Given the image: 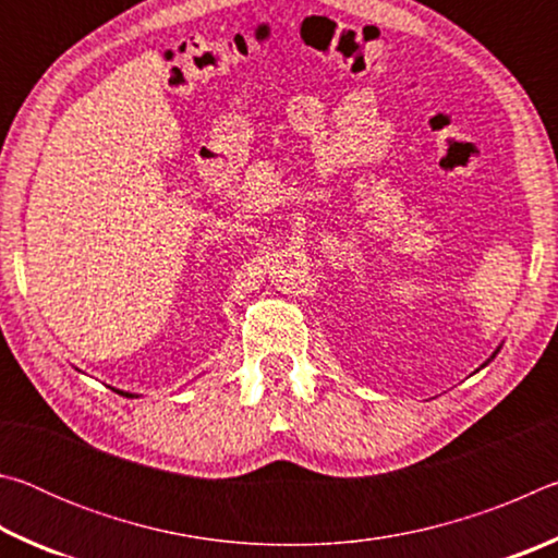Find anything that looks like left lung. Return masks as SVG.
<instances>
[{
	"label": "left lung",
	"mask_w": 558,
	"mask_h": 558,
	"mask_svg": "<svg viewBox=\"0 0 558 558\" xmlns=\"http://www.w3.org/2000/svg\"><path fill=\"white\" fill-rule=\"evenodd\" d=\"M495 354H497V352H495ZM495 354H493V356H495ZM483 366H485V364H483Z\"/></svg>",
	"instance_id": "obj_1"
}]
</instances>
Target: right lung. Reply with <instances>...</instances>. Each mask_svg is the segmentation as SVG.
<instances>
[{"label":"right lung","instance_id":"1","mask_svg":"<svg viewBox=\"0 0 558 558\" xmlns=\"http://www.w3.org/2000/svg\"><path fill=\"white\" fill-rule=\"evenodd\" d=\"M118 393H122V391H118ZM125 396H130V399H132V393H125Z\"/></svg>","mask_w":558,"mask_h":558}]
</instances>
